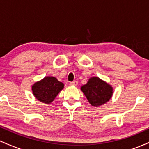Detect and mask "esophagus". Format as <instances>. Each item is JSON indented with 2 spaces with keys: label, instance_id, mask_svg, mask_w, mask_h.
Masks as SVG:
<instances>
[{
  "label": "esophagus",
  "instance_id": "34e87169",
  "mask_svg": "<svg viewBox=\"0 0 149 149\" xmlns=\"http://www.w3.org/2000/svg\"><path fill=\"white\" fill-rule=\"evenodd\" d=\"M69 85H71V86H77V85H78V82L77 81L71 82V83H69Z\"/></svg>",
  "mask_w": 149,
  "mask_h": 149
}]
</instances>
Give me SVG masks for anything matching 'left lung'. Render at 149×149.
<instances>
[{
    "label": "left lung",
    "mask_w": 149,
    "mask_h": 149,
    "mask_svg": "<svg viewBox=\"0 0 149 149\" xmlns=\"http://www.w3.org/2000/svg\"><path fill=\"white\" fill-rule=\"evenodd\" d=\"M88 99L89 103L93 107H100L107 103L113 94V87L99 77H92L86 84L80 88Z\"/></svg>",
    "instance_id": "1"
}]
</instances>
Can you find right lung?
Segmentation results:
<instances>
[{
	"instance_id": "right-lung-1",
	"label": "right lung",
	"mask_w": 149,
	"mask_h": 149,
	"mask_svg": "<svg viewBox=\"0 0 149 149\" xmlns=\"http://www.w3.org/2000/svg\"><path fill=\"white\" fill-rule=\"evenodd\" d=\"M64 87V83L59 82L55 77L45 76L43 79L36 82L32 85L31 90L37 100L49 104L54 101Z\"/></svg>"
}]
</instances>
